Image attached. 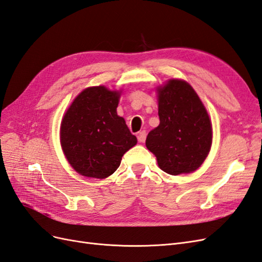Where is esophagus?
<instances>
[{
	"label": "esophagus",
	"mask_w": 262,
	"mask_h": 262,
	"mask_svg": "<svg viewBox=\"0 0 262 262\" xmlns=\"http://www.w3.org/2000/svg\"><path fill=\"white\" fill-rule=\"evenodd\" d=\"M145 138H146V132H145V131L139 132V134H138V141H139V143H143V142L145 141Z\"/></svg>",
	"instance_id": "obj_1"
}]
</instances>
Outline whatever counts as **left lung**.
Returning a JSON list of instances; mask_svg holds the SVG:
<instances>
[{"label": "left lung", "mask_w": 262, "mask_h": 262, "mask_svg": "<svg viewBox=\"0 0 262 262\" xmlns=\"http://www.w3.org/2000/svg\"><path fill=\"white\" fill-rule=\"evenodd\" d=\"M160 125L147 134L146 147L169 175L196 170L212 145V123L191 85L171 78L157 87Z\"/></svg>", "instance_id": "8db88e82"}]
</instances>
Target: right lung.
<instances>
[{
    "label": "right lung",
    "mask_w": 262,
    "mask_h": 262,
    "mask_svg": "<svg viewBox=\"0 0 262 262\" xmlns=\"http://www.w3.org/2000/svg\"><path fill=\"white\" fill-rule=\"evenodd\" d=\"M120 95L105 86L87 87L62 119L63 153L82 176L104 179L113 175L123 154L137 144L124 119L117 115Z\"/></svg>",
    "instance_id": "add662e5"
}]
</instances>
